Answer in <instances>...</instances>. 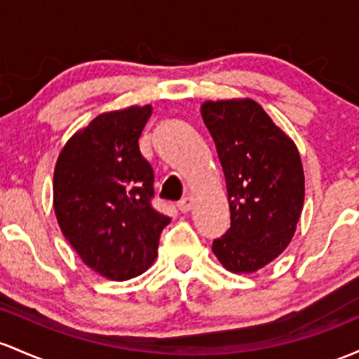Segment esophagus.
<instances>
[{
    "label": "esophagus",
    "mask_w": 359,
    "mask_h": 359,
    "mask_svg": "<svg viewBox=\"0 0 359 359\" xmlns=\"http://www.w3.org/2000/svg\"><path fill=\"white\" fill-rule=\"evenodd\" d=\"M177 206H179V210L182 212H189L192 210V199L191 198H184L179 204H177Z\"/></svg>",
    "instance_id": "obj_1"
}]
</instances>
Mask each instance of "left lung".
Masks as SVG:
<instances>
[{"label":"left lung","instance_id":"left-lung-1","mask_svg":"<svg viewBox=\"0 0 359 359\" xmlns=\"http://www.w3.org/2000/svg\"><path fill=\"white\" fill-rule=\"evenodd\" d=\"M201 116L223 167L231 218L212 254L230 273H255L297 231L305 201L300 151L252 98L206 100Z\"/></svg>","mask_w":359,"mask_h":359}]
</instances>
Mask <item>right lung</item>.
<instances>
[{"mask_svg": "<svg viewBox=\"0 0 359 359\" xmlns=\"http://www.w3.org/2000/svg\"><path fill=\"white\" fill-rule=\"evenodd\" d=\"M151 105L97 116L59 151L53 206L62 235L85 266L110 281L143 274L170 218L151 208L153 168L140 151Z\"/></svg>", "mask_w": 359, "mask_h": 359, "instance_id": "right-lung-1", "label": "right lung"}]
</instances>
